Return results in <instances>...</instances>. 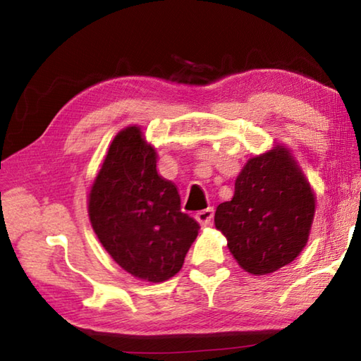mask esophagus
Instances as JSON below:
<instances>
[{
	"instance_id": "obj_1",
	"label": "esophagus",
	"mask_w": 361,
	"mask_h": 361,
	"mask_svg": "<svg viewBox=\"0 0 361 361\" xmlns=\"http://www.w3.org/2000/svg\"><path fill=\"white\" fill-rule=\"evenodd\" d=\"M213 215H215V210H213L212 207H209V209L195 213V219H197L200 226H207V224H210V221L213 219Z\"/></svg>"
}]
</instances>
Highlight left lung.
I'll return each mask as SVG.
<instances>
[{
  "label": "left lung",
  "mask_w": 361,
  "mask_h": 361,
  "mask_svg": "<svg viewBox=\"0 0 361 361\" xmlns=\"http://www.w3.org/2000/svg\"><path fill=\"white\" fill-rule=\"evenodd\" d=\"M315 213L309 183L285 148L250 159L229 202L216 207L215 226L250 274H269L305 247Z\"/></svg>",
  "instance_id": "obj_1"
}]
</instances>
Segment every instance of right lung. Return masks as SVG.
<instances>
[{
    "label": "right lung",
    "mask_w": 361,
    "mask_h": 361,
    "mask_svg": "<svg viewBox=\"0 0 361 361\" xmlns=\"http://www.w3.org/2000/svg\"><path fill=\"white\" fill-rule=\"evenodd\" d=\"M97 237L132 276L164 282L180 271L200 226L181 212L173 183L156 170V152L138 127L114 137L89 195Z\"/></svg>",
    "instance_id": "add662e5"
}]
</instances>
